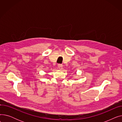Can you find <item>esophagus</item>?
<instances>
[{"instance_id":"obj_1","label":"esophagus","mask_w":122,"mask_h":122,"mask_svg":"<svg viewBox=\"0 0 122 122\" xmlns=\"http://www.w3.org/2000/svg\"><path fill=\"white\" fill-rule=\"evenodd\" d=\"M58 67L60 69V70H62L63 69V65L62 64H58Z\"/></svg>"}]
</instances>
